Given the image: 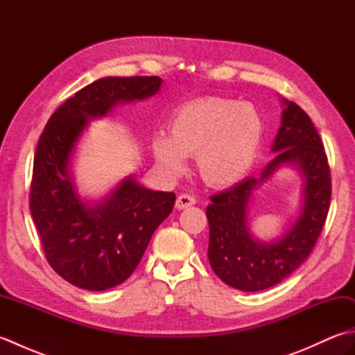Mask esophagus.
<instances>
[{"label":"esophagus","instance_id":"1","mask_svg":"<svg viewBox=\"0 0 355 355\" xmlns=\"http://www.w3.org/2000/svg\"><path fill=\"white\" fill-rule=\"evenodd\" d=\"M193 205H195V198L189 193H182L175 201V207L180 209V210L186 209V207H191Z\"/></svg>","mask_w":355,"mask_h":355}]
</instances>
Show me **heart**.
I'll list each match as a JSON object with an SVG mask.
<instances>
[{
  "label": "heart",
  "instance_id": "heart-1",
  "mask_svg": "<svg viewBox=\"0 0 355 355\" xmlns=\"http://www.w3.org/2000/svg\"><path fill=\"white\" fill-rule=\"evenodd\" d=\"M263 120L254 107L223 97H205L180 107L169 122V139L157 134L150 149L169 175L186 169V157H197L206 183L225 187L243 180L258 157Z\"/></svg>",
  "mask_w": 355,
  "mask_h": 355
}]
</instances>
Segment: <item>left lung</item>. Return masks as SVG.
Masks as SVG:
<instances>
[{
    "instance_id": "obj_1",
    "label": "left lung",
    "mask_w": 355,
    "mask_h": 355,
    "mask_svg": "<svg viewBox=\"0 0 355 355\" xmlns=\"http://www.w3.org/2000/svg\"><path fill=\"white\" fill-rule=\"evenodd\" d=\"M271 150L277 153L259 177H248L210 197L209 262L223 282L241 291L267 290L288 277L310 256L325 225L331 177L325 148L306 112L286 99ZM294 165L304 180L298 220L275 243L254 240L246 224L254 191L281 165Z\"/></svg>"
}]
</instances>
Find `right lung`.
Returning a JSON list of instances; mask_svg holds the SVG:
<instances>
[{
    "label": "right lung",
    "instance_id": "obj_1",
    "mask_svg": "<svg viewBox=\"0 0 355 355\" xmlns=\"http://www.w3.org/2000/svg\"><path fill=\"white\" fill-rule=\"evenodd\" d=\"M162 82L157 76L96 80L53 112L37 141L30 212L50 267L79 288L103 291L126 281L175 205L173 192L146 189L131 175L89 205L80 200L70 172L89 120L107 116L117 103L148 99Z\"/></svg>",
    "mask_w": 355,
    "mask_h": 355
}]
</instances>
